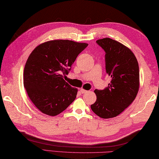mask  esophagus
I'll return each mask as SVG.
<instances>
[{
    "mask_svg": "<svg viewBox=\"0 0 159 159\" xmlns=\"http://www.w3.org/2000/svg\"><path fill=\"white\" fill-rule=\"evenodd\" d=\"M79 91H80V93H85L87 92V91L85 90V89H80Z\"/></svg>",
    "mask_w": 159,
    "mask_h": 159,
    "instance_id": "esophagus-1",
    "label": "esophagus"
}]
</instances>
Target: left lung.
Wrapping results in <instances>:
<instances>
[{
  "label": "left lung",
  "instance_id": "1",
  "mask_svg": "<svg viewBox=\"0 0 159 159\" xmlns=\"http://www.w3.org/2000/svg\"><path fill=\"white\" fill-rule=\"evenodd\" d=\"M105 51L106 72L111 78L109 86L96 89V101L91 109L103 119L115 117L129 107L139 88V70L133 52L122 43L111 38L98 39Z\"/></svg>",
  "mask_w": 159,
  "mask_h": 159
}]
</instances>
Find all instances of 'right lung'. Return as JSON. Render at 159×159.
<instances>
[{"mask_svg": "<svg viewBox=\"0 0 159 159\" xmlns=\"http://www.w3.org/2000/svg\"><path fill=\"white\" fill-rule=\"evenodd\" d=\"M87 46L72 40H51L37 46L29 55L24 70V86L42 113L57 116L75 100L78 89L63 77Z\"/></svg>", "mask_w": 159, "mask_h": 159, "instance_id": "add662e5", "label": "right lung"}]
</instances>
